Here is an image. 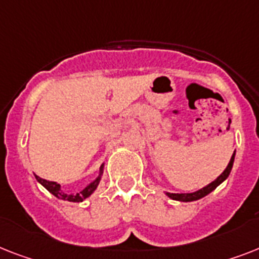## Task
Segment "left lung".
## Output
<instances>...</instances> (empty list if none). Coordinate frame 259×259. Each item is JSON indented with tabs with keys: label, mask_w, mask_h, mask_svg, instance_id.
I'll return each mask as SVG.
<instances>
[{
	"label": "left lung",
	"mask_w": 259,
	"mask_h": 259,
	"mask_svg": "<svg viewBox=\"0 0 259 259\" xmlns=\"http://www.w3.org/2000/svg\"><path fill=\"white\" fill-rule=\"evenodd\" d=\"M234 158H235V152L233 153L231 158H230V162L229 165L226 166V169L222 172L221 176H218L212 183H209L208 185H205L199 191H195V192H191V193H170V192H165V195L168 197H170L172 200H179V201H195V200H199L201 197L207 196L208 193H211L213 189L217 188L218 185H221L223 181L229 177L230 172L233 169V164H234Z\"/></svg>",
	"instance_id": "obj_1"
}]
</instances>
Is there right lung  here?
Wrapping results in <instances>:
<instances>
[{
	"label": "right lung",
	"instance_id": "right-lung-1",
	"mask_svg": "<svg viewBox=\"0 0 259 259\" xmlns=\"http://www.w3.org/2000/svg\"><path fill=\"white\" fill-rule=\"evenodd\" d=\"M103 169H105V164H102L101 168H99V173H98V176L94 179L90 184L86 185V188L82 189L80 192L78 193H66L62 191V185L58 184L56 181H48V180H44L41 177L36 176V180L40 183V184L47 189V191H50L54 196H56L58 199L60 200H68V201H72V203H79V201H83L86 200L87 197L91 196L94 193V191L97 189L98 184H99V181L102 179V175H103Z\"/></svg>",
	"mask_w": 259,
	"mask_h": 259
}]
</instances>
